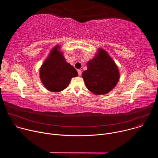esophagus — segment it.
<instances>
[{"label": "esophagus", "mask_w": 158, "mask_h": 158, "mask_svg": "<svg viewBox=\"0 0 158 158\" xmlns=\"http://www.w3.org/2000/svg\"><path fill=\"white\" fill-rule=\"evenodd\" d=\"M77 73H78V75H79V76H81V74H82V71H81V70H80V69L77 70Z\"/></svg>", "instance_id": "34e87169"}]
</instances>
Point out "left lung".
Masks as SVG:
<instances>
[{
    "instance_id": "8db88e82",
    "label": "left lung",
    "mask_w": 158,
    "mask_h": 158,
    "mask_svg": "<svg viewBox=\"0 0 158 158\" xmlns=\"http://www.w3.org/2000/svg\"><path fill=\"white\" fill-rule=\"evenodd\" d=\"M87 66V69L82 73V77L87 89L93 94H107L117 85L120 78L118 67L102 48L98 49Z\"/></svg>"
}]
</instances>
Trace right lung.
Here are the masks:
<instances>
[{
	"instance_id": "1",
	"label": "right lung",
	"mask_w": 158,
	"mask_h": 158,
	"mask_svg": "<svg viewBox=\"0 0 158 158\" xmlns=\"http://www.w3.org/2000/svg\"><path fill=\"white\" fill-rule=\"evenodd\" d=\"M39 75L46 89L59 93L67 88L71 79L78 74L74 67L66 62L60 46L57 44L52 48L40 67Z\"/></svg>"
}]
</instances>
